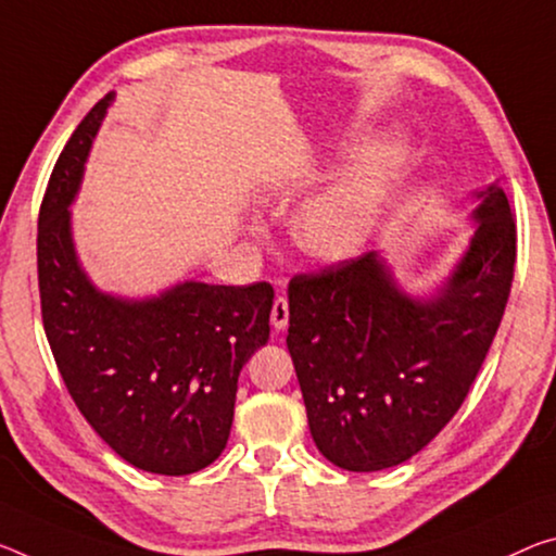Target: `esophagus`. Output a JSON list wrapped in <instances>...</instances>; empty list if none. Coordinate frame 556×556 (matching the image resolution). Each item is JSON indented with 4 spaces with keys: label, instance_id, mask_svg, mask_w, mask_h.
<instances>
[{
    "label": "esophagus",
    "instance_id": "esophagus-1",
    "mask_svg": "<svg viewBox=\"0 0 556 556\" xmlns=\"http://www.w3.org/2000/svg\"><path fill=\"white\" fill-rule=\"evenodd\" d=\"M275 331H285L289 326V302L285 296H277L275 304H271V316H269Z\"/></svg>",
    "mask_w": 556,
    "mask_h": 556
}]
</instances>
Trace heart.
Listing matches in <instances>:
<instances>
[{"mask_svg":"<svg viewBox=\"0 0 556 556\" xmlns=\"http://www.w3.org/2000/svg\"><path fill=\"white\" fill-rule=\"evenodd\" d=\"M361 138H364V130L351 128L341 136L337 148L343 151L358 143ZM405 153H408V143L401 134L386 136L364 148L354 163H349L319 185L312 195H306L292 217L296 244L309 257L329 264L358 257L371 242Z\"/></svg>","mask_w":556,"mask_h":556,"instance_id":"b5f03b06","label":"heart"}]
</instances>
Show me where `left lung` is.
I'll return each instance as SVG.
<instances>
[{
  "mask_svg": "<svg viewBox=\"0 0 556 556\" xmlns=\"http://www.w3.org/2000/svg\"><path fill=\"white\" fill-rule=\"evenodd\" d=\"M475 232L430 289L408 292L381 252L289 281V337L319 453L376 472L420 453L460 408L505 314L517 230L497 182L472 190Z\"/></svg>",
  "mask_w": 556,
  "mask_h": 556,
  "instance_id": "1",
  "label": "left lung"
}]
</instances>
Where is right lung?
Here are the masks:
<instances>
[{
	"label": "right lung",
	"instance_id": "1",
	"mask_svg": "<svg viewBox=\"0 0 556 556\" xmlns=\"http://www.w3.org/2000/svg\"><path fill=\"white\" fill-rule=\"evenodd\" d=\"M113 103L78 123L49 178L37 262L51 354L96 433L138 470L190 475L230 438L237 378L269 339L275 289L185 279L151 296L103 292L78 260L72 205Z\"/></svg>",
	"mask_w": 556,
	"mask_h": 556
}]
</instances>
